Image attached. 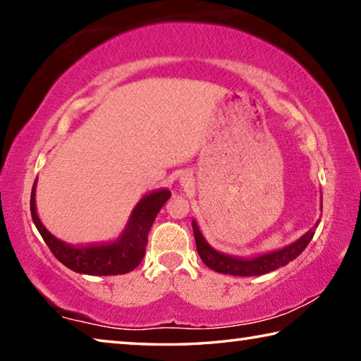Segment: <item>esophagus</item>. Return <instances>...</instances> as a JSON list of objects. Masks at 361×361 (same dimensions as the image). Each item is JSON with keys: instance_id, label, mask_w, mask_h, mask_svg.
Masks as SVG:
<instances>
[{"instance_id": "34e87169", "label": "esophagus", "mask_w": 361, "mask_h": 361, "mask_svg": "<svg viewBox=\"0 0 361 361\" xmlns=\"http://www.w3.org/2000/svg\"><path fill=\"white\" fill-rule=\"evenodd\" d=\"M181 183H183V185H188V183H189V176L186 175V176H181Z\"/></svg>"}]
</instances>
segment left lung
<instances>
[{"instance_id": "1", "label": "left lung", "mask_w": 361, "mask_h": 361, "mask_svg": "<svg viewBox=\"0 0 361 361\" xmlns=\"http://www.w3.org/2000/svg\"><path fill=\"white\" fill-rule=\"evenodd\" d=\"M315 226H319L317 221ZM192 229H194V239L195 247H197V253L200 259L204 261L205 266H209L212 271H216L219 274H229V276H240V277H252V276H262L276 269L286 266L290 261L296 259L299 255L304 252V248L309 245L315 234V229L305 232L302 237H299L296 242L290 243L280 250L271 253H262L252 256V258H239V256H229L224 253L216 252L199 229V224L195 219H192Z\"/></svg>"}]
</instances>
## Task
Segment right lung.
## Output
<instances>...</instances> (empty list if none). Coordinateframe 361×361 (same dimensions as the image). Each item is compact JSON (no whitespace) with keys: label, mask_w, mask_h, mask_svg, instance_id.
Masks as SVG:
<instances>
[{"label":"right lung","mask_w":361,"mask_h":361,"mask_svg":"<svg viewBox=\"0 0 361 361\" xmlns=\"http://www.w3.org/2000/svg\"><path fill=\"white\" fill-rule=\"evenodd\" d=\"M36 181L38 180H35L32 197H30V210H32L36 229L39 231L54 256L63 266L79 274H87V276H121V274L133 271L143 259L149 229L157 213L172 195L169 189H157L143 195L135 209L132 210L124 231L116 240L71 245L52 235L41 223L36 212Z\"/></svg>","instance_id":"obj_1"}]
</instances>
